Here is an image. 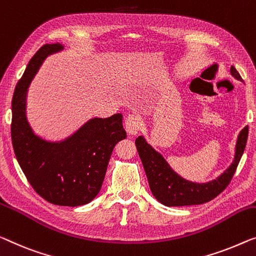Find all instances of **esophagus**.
<instances>
[{"mask_svg":"<svg viewBox=\"0 0 256 256\" xmlns=\"http://www.w3.org/2000/svg\"><path fill=\"white\" fill-rule=\"evenodd\" d=\"M140 125V118L136 115L131 114V115H128L125 118V128H126V132L130 136H136L139 131Z\"/></svg>","mask_w":256,"mask_h":256,"instance_id":"1","label":"esophagus"}]
</instances>
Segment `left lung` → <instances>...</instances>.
<instances>
[{
  "label": "left lung",
  "mask_w": 256,
  "mask_h": 256,
  "mask_svg": "<svg viewBox=\"0 0 256 256\" xmlns=\"http://www.w3.org/2000/svg\"><path fill=\"white\" fill-rule=\"evenodd\" d=\"M230 72L232 77L242 82V77L234 66H231ZM247 136L248 126H245L238 134L234 161L223 174L207 182H196L182 178L170 166L161 152L147 142L144 136L136 139V146L155 199L166 207H182L206 204L226 188L245 150Z\"/></svg>",
  "instance_id": "obj_1"
}]
</instances>
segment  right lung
<instances>
[{"instance_id":"1","label":"right lung","mask_w":256,"mask_h":256,"mask_svg":"<svg viewBox=\"0 0 256 256\" xmlns=\"http://www.w3.org/2000/svg\"><path fill=\"white\" fill-rule=\"evenodd\" d=\"M60 44H44L26 66L12 98L11 139L22 172L44 200L57 206L87 204L100 192L110 156L126 138L123 115L93 117L62 140L36 134L28 120V93L48 56L62 52Z\"/></svg>"}]
</instances>
